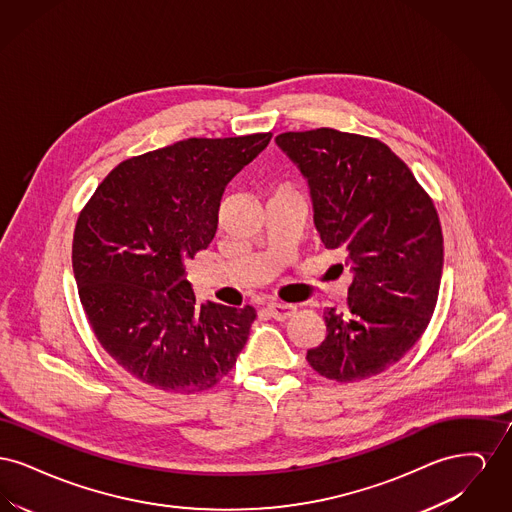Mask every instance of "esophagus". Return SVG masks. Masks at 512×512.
I'll return each instance as SVG.
<instances>
[{
    "label": "esophagus",
    "instance_id": "34e87169",
    "mask_svg": "<svg viewBox=\"0 0 512 512\" xmlns=\"http://www.w3.org/2000/svg\"><path fill=\"white\" fill-rule=\"evenodd\" d=\"M268 315L276 320H286V318L293 317L295 315V307L290 303H278V301H272L267 305Z\"/></svg>",
    "mask_w": 512,
    "mask_h": 512
}]
</instances>
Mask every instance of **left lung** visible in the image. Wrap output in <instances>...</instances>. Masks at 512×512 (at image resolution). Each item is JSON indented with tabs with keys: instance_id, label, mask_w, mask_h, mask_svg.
Wrapping results in <instances>:
<instances>
[{
	"instance_id": "1",
	"label": "left lung",
	"mask_w": 512,
	"mask_h": 512,
	"mask_svg": "<svg viewBox=\"0 0 512 512\" xmlns=\"http://www.w3.org/2000/svg\"><path fill=\"white\" fill-rule=\"evenodd\" d=\"M276 144L309 182L322 244L353 272L345 309L324 311L326 338L307 361L340 384L376 376L409 353L438 303L434 201L376 138L317 128L278 134Z\"/></svg>"
}]
</instances>
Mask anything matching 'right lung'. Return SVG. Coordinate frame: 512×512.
Here are the masks:
<instances>
[{"label":"right lung","instance_id":"add662e5","mask_svg":"<svg viewBox=\"0 0 512 512\" xmlns=\"http://www.w3.org/2000/svg\"><path fill=\"white\" fill-rule=\"evenodd\" d=\"M272 134L188 138L109 172L80 211L73 270L101 347L153 390H211L236 366L253 307L197 305L186 263L213 242L228 182Z\"/></svg>","mask_w":512,"mask_h":512}]
</instances>
